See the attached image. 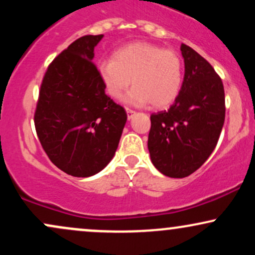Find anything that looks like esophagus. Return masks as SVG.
<instances>
[{"instance_id":"obj_1","label":"esophagus","mask_w":255,"mask_h":255,"mask_svg":"<svg viewBox=\"0 0 255 255\" xmlns=\"http://www.w3.org/2000/svg\"><path fill=\"white\" fill-rule=\"evenodd\" d=\"M126 111H127V116H128V120H130L133 118V115L135 114V111L133 109H130V108H126Z\"/></svg>"}]
</instances>
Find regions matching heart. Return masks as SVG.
Segmentation results:
<instances>
[{
    "mask_svg": "<svg viewBox=\"0 0 255 255\" xmlns=\"http://www.w3.org/2000/svg\"><path fill=\"white\" fill-rule=\"evenodd\" d=\"M98 74L110 97L121 99L133 80L127 96L133 105L151 102L165 108L180 95L183 81L182 61L174 50L150 43H133L114 52L113 60L99 63Z\"/></svg>",
    "mask_w": 255,
    "mask_h": 255,
    "instance_id": "b5f03b06",
    "label": "heart"
}]
</instances>
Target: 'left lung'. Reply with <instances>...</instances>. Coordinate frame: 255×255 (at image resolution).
<instances>
[{
  "label": "left lung",
  "instance_id": "left-lung-1",
  "mask_svg": "<svg viewBox=\"0 0 255 255\" xmlns=\"http://www.w3.org/2000/svg\"><path fill=\"white\" fill-rule=\"evenodd\" d=\"M184 78L168 110L151 115L147 147L153 165L169 177H187L215 150L225 119L222 79L191 46L182 44Z\"/></svg>",
  "mask_w": 255,
  "mask_h": 255
}]
</instances>
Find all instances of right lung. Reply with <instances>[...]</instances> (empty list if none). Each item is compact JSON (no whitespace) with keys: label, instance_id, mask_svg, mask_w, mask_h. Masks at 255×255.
<instances>
[{"label":"right lung","instance_id":"right-lung-1","mask_svg":"<svg viewBox=\"0 0 255 255\" xmlns=\"http://www.w3.org/2000/svg\"><path fill=\"white\" fill-rule=\"evenodd\" d=\"M103 34L74 40L49 64L39 90L34 127L49 159L75 177L97 174L113 159L127 121L105 93L93 63Z\"/></svg>","mask_w":255,"mask_h":255}]
</instances>
